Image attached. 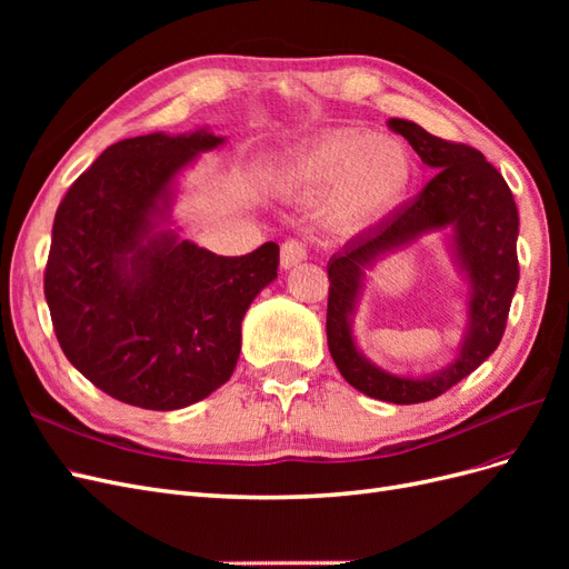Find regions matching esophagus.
<instances>
[{
  "mask_svg": "<svg viewBox=\"0 0 569 569\" xmlns=\"http://www.w3.org/2000/svg\"><path fill=\"white\" fill-rule=\"evenodd\" d=\"M301 261H306V249L301 242H297V239H291V242H284L282 249H280V266L284 270L299 266Z\"/></svg>",
  "mask_w": 569,
  "mask_h": 569,
  "instance_id": "obj_1",
  "label": "esophagus"
}]
</instances>
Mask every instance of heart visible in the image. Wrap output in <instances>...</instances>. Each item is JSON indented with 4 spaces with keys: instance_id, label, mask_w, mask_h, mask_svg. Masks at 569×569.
Listing matches in <instances>:
<instances>
[{
    "instance_id": "b5f03b06",
    "label": "heart",
    "mask_w": 569,
    "mask_h": 569,
    "mask_svg": "<svg viewBox=\"0 0 569 569\" xmlns=\"http://www.w3.org/2000/svg\"><path fill=\"white\" fill-rule=\"evenodd\" d=\"M410 178L412 159L396 137L341 130L299 151L280 170V187L301 201L322 197L325 226L356 234L401 203Z\"/></svg>"
}]
</instances>
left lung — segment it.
<instances>
[{"mask_svg": "<svg viewBox=\"0 0 569 569\" xmlns=\"http://www.w3.org/2000/svg\"><path fill=\"white\" fill-rule=\"evenodd\" d=\"M389 128L406 137L435 176L403 209L353 237L330 258L327 347L353 389L377 401L408 406L437 399L485 363L501 343L520 280L515 251L520 218L503 176L477 149L446 142L403 118H391ZM432 231L447 234V250L463 282L466 332L455 358L439 371L399 376L372 365L359 351L352 322L369 272L387 254L409 248Z\"/></svg>", "mask_w": 569, "mask_h": 569, "instance_id": "1", "label": "left lung"}]
</instances>
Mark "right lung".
<instances>
[{
    "label": "right lung",
    "mask_w": 569,
    "mask_h": 569,
    "mask_svg": "<svg viewBox=\"0 0 569 569\" xmlns=\"http://www.w3.org/2000/svg\"><path fill=\"white\" fill-rule=\"evenodd\" d=\"M220 144L206 126L130 137L59 203L44 272L51 322L71 366L123 403L178 410L226 385L249 306L278 278L274 242L228 258L180 237V178Z\"/></svg>",
    "instance_id": "right-lung-1"
}]
</instances>
